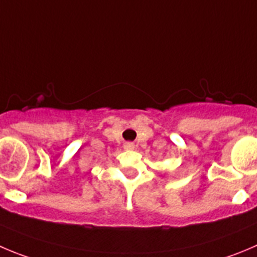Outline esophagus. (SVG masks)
Listing matches in <instances>:
<instances>
[{
	"label": "esophagus",
	"mask_w": 257,
	"mask_h": 257,
	"mask_svg": "<svg viewBox=\"0 0 257 257\" xmlns=\"http://www.w3.org/2000/svg\"><path fill=\"white\" fill-rule=\"evenodd\" d=\"M123 149L124 150H134V149H135V145H134L133 143H126L123 145Z\"/></svg>",
	"instance_id": "esophagus-1"
}]
</instances>
